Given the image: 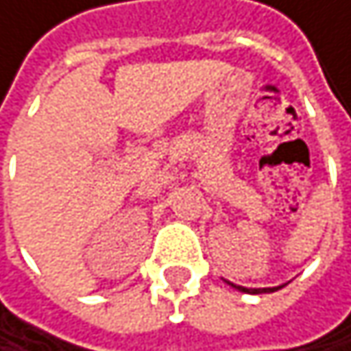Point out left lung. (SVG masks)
<instances>
[{
	"label": "left lung",
	"mask_w": 351,
	"mask_h": 351,
	"mask_svg": "<svg viewBox=\"0 0 351 351\" xmlns=\"http://www.w3.org/2000/svg\"><path fill=\"white\" fill-rule=\"evenodd\" d=\"M226 284H230V282H226ZM230 286L241 290V292H247V294H265V292H276V290L284 288V286H276V288H245V286H237V284H230Z\"/></svg>",
	"instance_id": "1"
}]
</instances>
